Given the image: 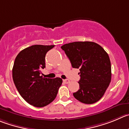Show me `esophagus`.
<instances>
[{"label": "esophagus", "mask_w": 129, "mask_h": 129, "mask_svg": "<svg viewBox=\"0 0 129 129\" xmlns=\"http://www.w3.org/2000/svg\"><path fill=\"white\" fill-rule=\"evenodd\" d=\"M63 82L65 83H66V84H67V83H69L70 82V81H69V79H63Z\"/></svg>", "instance_id": "esophagus-1"}]
</instances>
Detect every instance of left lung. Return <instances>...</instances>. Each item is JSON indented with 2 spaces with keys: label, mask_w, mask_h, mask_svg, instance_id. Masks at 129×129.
<instances>
[{
  "label": "left lung",
  "mask_w": 129,
  "mask_h": 129,
  "mask_svg": "<svg viewBox=\"0 0 129 129\" xmlns=\"http://www.w3.org/2000/svg\"><path fill=\"white\" fill-rule=\"evenodd\" d=\"M73 68L79 69V89L74 97L85 104H93L104 95L111 79L108 54L93 42H73L62 46Z\"/></svg>",
  "instance_id": "1"
}]
</instances>
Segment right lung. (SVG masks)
Returning a JSON list of instances; mask_svg holds the SVG:
<instances>
[{"label":"right lung","instance_id":"obj_1","mask_svg":"<svg viewBox=\"0 0 129 129\" xmlns=\"http://www.w3.org/2000/svg\"><path fill=\"white\" fill-rule=\"evenodd\" d=\"M54 45H33L20 51L13 67L14 83L21 97L37 108L46 106L54 101L62 83L60 78H44L41 76L45 67V56Z\"/></svg>","mask_w":129,"mask_h":129}]
</instances>
